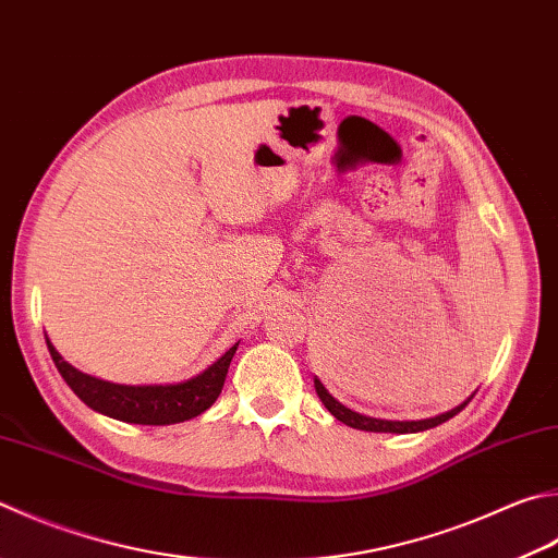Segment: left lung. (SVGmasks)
Listing matches in <instances>:
<instances>
[{"label": "left lung", "instance_id": "obj_1", "mask_svg": "<svg viewBox=\"0 0 558 558\" xmlns=\"http://www.w3.org/2000/svg\"><path fill=\"white\" fill-rule=\"evenodd\" d=\"M315 391H318L323 405L330 410V413L340 420V423L350 425L354 429H364V433H396V435H403V433H423V429L429 427H437L447 423L449 417H454L459 410H464L469 401H464L461 405H457L454 410H449V413H442L437 417H427V420H378V417H366L354 413V410L344 408L340 401H335V398L328 393V388H325L318 378H315Z\"/></svg>", "mask_w": 558, "mask_h": 558}]
</instances>
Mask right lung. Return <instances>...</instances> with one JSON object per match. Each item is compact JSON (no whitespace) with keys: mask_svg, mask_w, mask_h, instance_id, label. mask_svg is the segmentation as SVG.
I'll return each mask as SVG.
<instances>
[{"mask_svg":"<svg viewBox=\"0 0 558 558\" xmlns=\"http://www.w3.org/2000/svg\"><path fill=\"white\" fill-rule=\"evenodd\" d=\"M46 342L60 376L65 378V384L75 391L80 401H84L101 415L123 420V423L133 425H174L202 415L220 396L230 360H233V354L238 350L235 342L218 362L208 366L204 374L189 378L184 384L121 386L77 372L75 366H70L62 360L48 338Z\"/></svg>","mask_w":558,"mask_h":558,"instance_id":"1","label":"right lung"}]
</instances>
